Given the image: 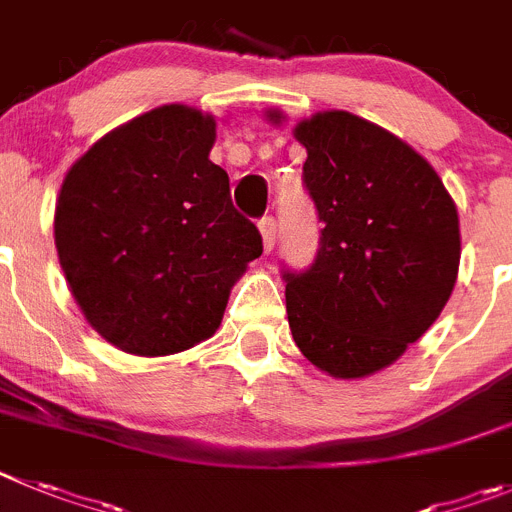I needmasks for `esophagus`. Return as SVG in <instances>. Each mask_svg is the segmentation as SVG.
I'll list each match as a JSON object with an SVG mask.
<instances>
[{"label":"esophagus","mask_w":512,"mask_h":512,"mask_svg":"<svg viewBox=\"0 0 512 512\" xmlns=\"http://www.w3.org/2000/svg\"><path fill=\"white\" fill-rule=\"evenodd\" d=\"M260 234H262V247H265V252L273 250L275 239H278V222H275L273 216L260 219Z\"/></svg>","instance_id":"34e87169"}]
</instances>
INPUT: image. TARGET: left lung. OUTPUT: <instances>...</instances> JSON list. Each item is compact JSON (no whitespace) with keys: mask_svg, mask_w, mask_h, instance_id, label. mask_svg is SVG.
I'll use <instances>...</instances> for the list:
<instances>
[{"mask_svg":"<svg viewBox=\"0 0 512 512\" xmlns=\"http://www.w3.org/2000/svg\"><path fill=\"white\" fill-rule=\"evenodd\" d=\"M265 117L285 122L278 109ZM293 137L324 229L306 273H285L290 334L321 372L357 380L393 365L444 311L462 257L457 204L423 155L357 114H313Z\"/></svg>","mask_w":512,"mask_h":512,"instance_id":"left-lung-1","label":"left lung"}]
</instances>
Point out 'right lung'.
Segmentation results:
<instances>
[{"instance_id": "add662e5", "label": "right lung", "mask_w": 512, "mask_h": 512, "mask_svg": "<svg viewBox=\"0 0 512 512\" xmlns=\"http://www.w3.org/2000/svg\"><path fill=\"white\" fill-rule=\"evenodd\" d=\"M216 119L165 104L107 132L63 178L55 250L112 347L168 357L209 339L262 237L211 163Z\"/></svg>"}]
</instances>
